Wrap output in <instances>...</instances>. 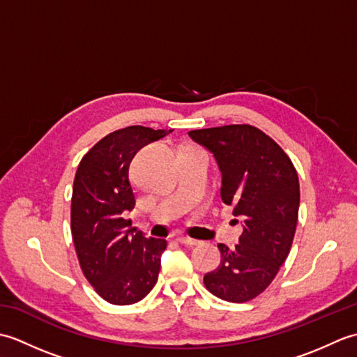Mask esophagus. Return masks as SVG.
Here are the masks:
<instances>
[{
	"label": "esophagus",
	"mask_w": 357,
	"mask_h": 357,
	"mask_svg": "<svg viewBox=\"0 0 357 357\" xmlns=\"http://www.w3.org/2000/svg\"><path fill=\"white\" fill-rule=\"evenodd\" d=\"M178 242H181L183 245H196V244H198V241L192 239V238H187V236H179Z\"/></svg>",
	"instance_id": "obj_1"
}]
</instances>
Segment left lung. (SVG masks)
I'll use <instances>...</instances> for the list:
<instances>
[{
    "mask_svg": "<svg viewBox=\"0 0 357 357\" xmlns=\"http://www.w3.org/2000/svg\"><path fill=\"white\" fill-rule=\"evenodd\" d=\"M213 155L221 198L242 218L239 244H219L221 265L204 276L207 290L229 302L256 298L275 279L293 244L299 179L290 158L259 128L233 124L188 132Z\"/></svg>",
    "mask_w": 357,
    "mask_h": 357,
    "instance_id": "left-lung-1",
    "label": "left lung"
}]
</instances>
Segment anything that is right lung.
I'll return each mask as SVG.
<instances>
[{"label":"right lung","mask_w":357,"mask_h":357,"mask_svg":"<svg viewBox=\"0 0 357 357\" xmlns=\"http://www.w3.org/2000/svg\"><path fill=\"white\" fill-rule=\"evenodd\" d=\"M172 130L130 126L105 136L81 159L73 181L72 236L81 270L110 304L130 305L155 287L165 239L146 238L124 213L135 208L130 162Z\"/></svg>","instance_id":"1"}]
</instances>
